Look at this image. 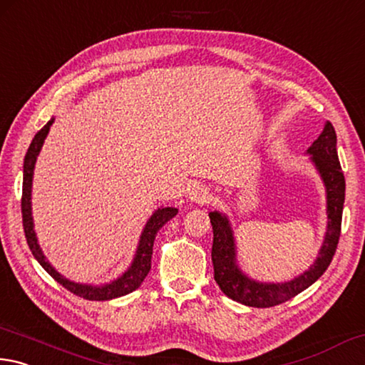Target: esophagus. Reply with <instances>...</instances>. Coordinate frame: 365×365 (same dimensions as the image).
<instances>
[{
	"label": "esophagus",
	"mask_w": 365,
	"mask_h": 365,
	"mask_svg": "<svg viewBox=\"0 0 365 365\" xmlns=\"http://www.w3.org/2000/svg\"><path fill=\"white\" fill-rule=\"evenodd\" d=\"M187 197H189L190 202L205 203V202L210 200V190H208V187L202 186V184H194L192 187H189Z\"/></svg>",
	"instance_id": "obj_1"
}]
</instances>
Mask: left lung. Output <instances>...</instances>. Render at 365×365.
I'll return each instance as SVG.
<instances>
[{
  "instance_id": "left-lung-1",
  "label": "left lung",
  "mask_w": 365,
  "mask_h": 365,
  "mask_svg": "<svg viewBox=\"0 0 365 365\" xmlns=\"http://www.w3.org/2000/svg\"><path fill=\"white\" fill-rule=\"evenodd\" d=\"M309 162L314 165L319 178L325 187L327 200V227L319 253L308 269L299 276L285 282H263L257 280L242 269L237 261V245H235L234 229L227 215L221 212H210V221L213 226L212 259L215 280L221 292L234 302L252 308H269L287 302L298 293L308 289L322 276L334 258L338 239H340L341 215L344 203V176L338 160L336 134L330 121H325L322 133L306 150Z\"/></svg>"
}]
</instances>
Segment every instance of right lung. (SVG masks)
<instances>
[{
	"label": "right lung",
	"mask_w": 365,
	"mask_h": 365,
	"mask_svg": "<svg viewBox=\"0 0 365 365\" xmlns=\"http://www.w3.org/2000/svg\"><path fill=\"white\" fill-rule=\"evenodd\" d=\"M53 123H54V117L35 134V138L31 140V144L29 147L27 153H25V160H24L22 221H24V232H25V239H27V244L30 247L31 253H34L35 259L43 266V269L46 271L54 280H57L62 287H66L67 290L75 293V295H78L85 299H91V302H107V299L128 295V293L136 290L138 287L143 284V280L145 279L147 274H149L155 235L160 229H162L163 225H166L171 218H175L178 215V208L160 207L150 215V218L147 220L143 232H140L136 253H134L131 264L128 266V269L125 272H121V276H118L117 279L101 285H93V284L75 282V280H70L66 276H62V274L49 263L48 258L44 257L41 247L38 244L34 216H31V186H34L35 163H36L38 155H40L41 152L44 139H46L49 133V128Z\"/></svg>",
	"instance_id": "obj_1"
}]
</instances>
